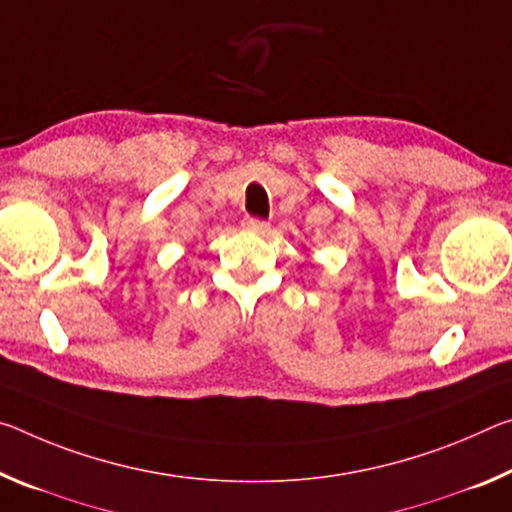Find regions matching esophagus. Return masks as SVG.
I'll return each instance as SVG.
<instances>
[{
    "mask_svg": "<svg viewBox=\"0 0 512 512\" xmlns=\"http://www.w3.org/2000/svg\"><path fill=\"white\" fill-rule=\"evenodd\" d=\"M243 227H246L248 232H255V234H264L266 230H269V223L262 221V218H253V216H246L243 218Z\"/></svg>",
    "mask_w": 512,
    "mask_h": 512,
    "instance_id": "1",
    "label": "esophagus"
}]
</instances>
